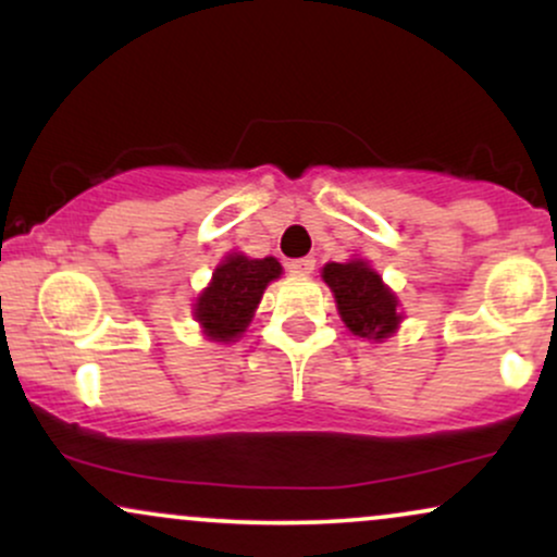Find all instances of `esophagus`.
<instances>
[{
    "label": "esophagus",
    "instance_id": "esophagus-1",
    "mask_svg": "<svg viewBox=\"0 0 557 557\" xmlns=\"http://www.w3.org/2000/svg\"><path fill=\"white\" fill-rule=\"evenodd\" d=\"M314 257H304V259H293V261H287V272H293V274H300V277H306V274H311L314 272Z\"/></svg>",
    "mask_w": 557,
    "mask_h": 557
}]
</instances>
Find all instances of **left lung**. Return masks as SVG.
Segmentation results:
<instances>
[{
  "instance_id": "8db88e82",
  "label": "left lung",
  "mask_w": 557,
  "mask_h": 557,
  "mask_svg": "<svg viewBox=\"0 0 557 557\" xmlns=\"http://www.w3.org/2000/svg\"><path fill=\"white\" fill-rule=\"evenodd\" d=\"M322 280L335 296L343 324L356 337L382 343L398 332L403 322L400 300L367 259H348L343 264L330 261L322 267Z\"/></svg>"
}]
</instances>
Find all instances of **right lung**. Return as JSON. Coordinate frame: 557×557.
<instances>
[{"label": "right lung", "mask_w": 557, "mask_h": 557, "mask_svg": "<svg viewBox=\"0 0 557 557\" xmlns=\"http://www.w3.org/2000/svg\"><path fill=\"white\" fill-rule=\"evenodd\" d=\"M283 274L274 257L251 259L246 253H227L214 267L209 285L198 293L194 319L203 337L212 343H235L257 314L267 285Z\"/></svg>", "instance_id": "obj_1"}]
</instances>
